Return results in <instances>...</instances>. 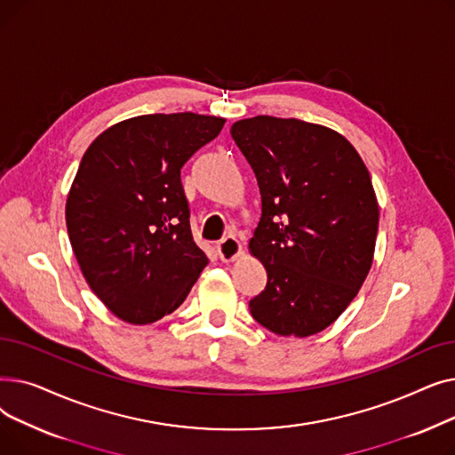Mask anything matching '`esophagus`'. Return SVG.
<instances>
[{"instance_id":"obj_1","label":"esophagus","mask_w":455,"mask_h":455,"mask_svg":"<svg viewBox=\"0 0 455 455\" xmlns=\"http://www.w3.org/2000/svg\"><path fill=\"white\" fill-rule=\"evenodd\" d=\"M218 254L223 261H234L242 254V243L235 235H227L218 243Z\"/></svg>"}]
</instances>
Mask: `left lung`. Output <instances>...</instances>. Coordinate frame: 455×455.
Masks as SVG:
<instances>
[{
    "label": "left lung",
    "instance_id": "1",
    "mask_svg": "<svg viewBox=\"0 0 455 455\" xmlns=\"http://www.w3.org/2000/svg\"><path fill=\"white\" fill-rule=\"evenodd\" d=\"M230 134L261 196L249 251L267 285L251 299V315L278 336H314L345 312L372 266L379 208L371 175L352 143L323 125L256 116Z\"/></svg>",
    "mask_w": 455,
    "mask_h": 455
}]
</instances>
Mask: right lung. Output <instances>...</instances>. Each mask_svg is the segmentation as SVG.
<instances>
[{
	"label": "right lung",
	"mask_w": 455,
	"mask_h": 455,
	"mask_svg": "<svg viewBox=\"0 0 455 455\" xmlns=\"http://www.w3.org/2000/svg\"><path fill=\"white\" fill-rule=\"evenodd\" d=\"M223 125L194 112L146 114L86 149L66 201L68 235L90 290L122 321L149 324L175 312L206 267L180 170Z\"/></svg>",
	"instance_id": "right-lung-1"
}]
</instances>
